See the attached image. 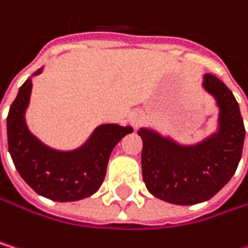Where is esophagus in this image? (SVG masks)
Returning a JSON list of instances; mask_svg holds the SVG:
<instances>
[{"label":"esophagus","mask_w":248,"mask_h":248,"mask_svg":"<svg viewBox=\"0 0 248 248\" xmlns=\"http://www.w3.org/2000/svg\"><path fill=\"white\" fill-rule=\"evenodd\" d=\"M145 119V116H143V113L140 112V110H138V112H133L132 115H130V122L133 124H139L142 121Z\"/></svg>","instance_id":"1"}]
</instances>
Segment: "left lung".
I'll list each match as a JSON object with an SVG mask.
<instances>
[{"mask_svg":"<svg viewBox=\"0 0 248 248\" xmlns=\"http://www.w3.org/2000/svg\"><path fill=\"white\" fill-rule=\"evenodd\" d=\"M204 89L220 108L218 130L197 145H181L140 127L142 176L148 191L167 202L194 205L213 198L234 175L243 154L246 129L231 90L214 75L204 76Z\"/></svg>","mask_w":248,"mask_h":248,"instance_id":"obj_1","label":"left lung"}]
</instances>
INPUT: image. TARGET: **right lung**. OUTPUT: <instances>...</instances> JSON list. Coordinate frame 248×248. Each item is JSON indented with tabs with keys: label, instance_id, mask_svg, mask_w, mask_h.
<instances>
[{
	"label": "right lung",
	"instance_id": "1",
	"mask_svg": "<svg viewBox=\"0 0 248 248\" xmlns=\"http://www.w3.org/2000/svg\"><path fill=\"white\" fill-rule=\"evenodd\" d=\"M41 72L43 69H38L32 76ZM31 87L28 77L7 118L8 151L17 171L38 195L53 201H78L93 195L105 179L113 148L133 129L113 124H100L87 142L75 151L53 149L38 140L25 124Z\"/></svg>",
	"mask_w": 248,
	"mask_h": 248
}]
</instances>
